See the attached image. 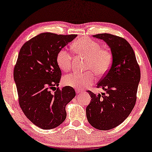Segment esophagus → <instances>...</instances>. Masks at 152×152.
<instances>
[{
    "label": "esophagus",
    "instance_id": "obj_1",
    "mask_svg": "<svg viewBox=\"0 0 152 152\" xmlns=\"http://www.w3.org/2000/svg\"><path fill=\"white\" fill-rule=\"evenodd\" d=\"M76 92L78 94H80V93H84V91L83 90H80V89H77V90H76Z\"/></svg>",
    "mask_w": 152,
    "mask_h": 152
}]
</instances>
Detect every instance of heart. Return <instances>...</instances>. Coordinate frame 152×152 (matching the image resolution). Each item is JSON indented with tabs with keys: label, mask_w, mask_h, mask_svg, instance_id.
<instances>
[{
	"label": "heart",
	"mask_w": 152,
	"mask_h": 152,
	"mask_svg": "<svg viewBox=\"0 0 152 152\" xmlns=\"http://www.w3.org/2000/svg\"><path fill=\"white\" fill-rule=\"evenodd\" d=\"M72 47L76 53L86 57V69L92 71L67 74L63 78V83L66 86L75 88L88 87L95 80L94 71L98 76H103L110 70L112 64V54L110 50L103 49L100 43L88 37H83L74 42ZM56 60L61 70L67 72L70 69L72 55L68 50L65 48L60 49Z\"/></svg>",
	"instance_id": "obj_1"
}]
</instances>
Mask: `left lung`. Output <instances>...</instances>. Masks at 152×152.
Instances as JSON below:
<instances>
[{
  "label": "left lung",
  "instance_id": "left-lung-1",
  "mask_svg": "<svg viewBox=\"0 0 152 152\" xmlns=\"http://www.w3.org/2000/svg\"><path fill=\"white\" fill-rule=\"evenodd\" d=\"M93 37L103 40L109 46L112 64L97 85L105 92L96 95L88 91L92 99L86 114L91 126L107 131L121 124L133 109L141 78L140 67L133 49L124 38L107 33Z\"/></svg>",
  "mask_w": 152,
  "mask_h": 152
}]
</instances>
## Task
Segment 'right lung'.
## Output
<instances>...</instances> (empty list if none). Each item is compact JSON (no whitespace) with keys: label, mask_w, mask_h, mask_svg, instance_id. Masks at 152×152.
Here are the masks:
<instances>
[{"label":"right lung","mask_w":152,"mask_h":152,"mask_svg":"<svg viewBox=\"0 0 152 152\" xmlns=\"http://www.w3.org/2000/svg\"><path fill=\"white\" fill-rule=\"evenodd\" d=\"M76 37L42 33L24 43L19 53L13 78L20 106L26 116L42 129L59 126L66 120V105L76 96L70 86L53 88L59 85L61 76L57 53Z\"/></svg>","instance_id":"1"}]
</instances>
